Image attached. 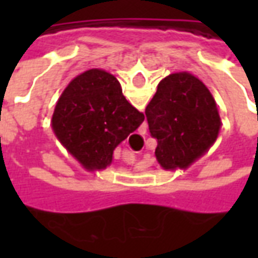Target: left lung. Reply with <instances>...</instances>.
<instances>
[{"mask_svg":"<svg viewBox=\"0 0 258 258\" xmlns=\"http://www.w3.org/2000/svg\"><path fill=\"white\" fill-rule=\"evenodd\" d=\"M149 131L157 140L155 155L166 170L186 167L216 141L220 116L210 91L182 72L167 76L145 110Z\"/></svg>","mask_w":258,"mask_h":258,"instance_id":"1","label":"left lung"}]
</instances>
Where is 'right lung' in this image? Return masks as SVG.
<instances>
[{"mask_svg":"<svg viewBox=\"0 0 258 258\" xmlns=\"http://www.w3.org/2000/svg\"><path fill=\"white\" fill-rule=\"evenodd\" d=\"M145 120L124 98L114 76L91 69L70 81L59 98L52 127L69 151L88 168L112 163L114 148Z\"/></svg>","mask_w":258,"mask_h":258,"instance_id":"right-lung-1","label":"right lung"}]
</instances>
